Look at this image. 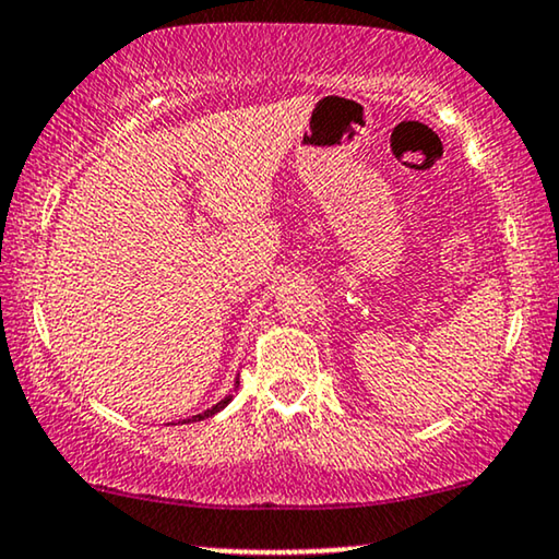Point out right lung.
Segmentation results:
<instances>
[{"label": "right lung", "mask_w": 559, "mask_h": 559, "mask_svg": "<svg viewBox=\"0 0 559 559\" xmlns=\"http://www.w3.org/2000/svg\"><path fill=\"white\" fill-rule=\"evenodd\" d=\"M229 401H233V396L222 399V401H219V404H214L212 408H206V412H204V414H197V416H191V419H189V421H202V419H210V416H214V414H217V412H222V408H225V406L229 404ZM183 424H186V419H183Z\"/></svg>", "instance_id": "obj_1"}]
</instances>
